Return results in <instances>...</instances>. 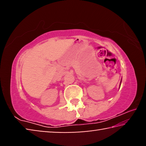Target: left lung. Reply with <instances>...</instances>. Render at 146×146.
Returning a JSON list of instances; mask_svg holds the SVG:
<instances>
[{"label":"left lung","instance_id":"8db88e82","mask_svg":"<svg viewBox=\"0 0 146 146\" xmlns=\"http://www.w3.org/2000/svg\"><path fill=\"white\" fill-rule=\"evenodd\" d=\"M121 82H122V80H121V81H120V84H121Z\"/></svg>","mask_w":146,"mask_h":146}]
</instances>
